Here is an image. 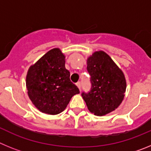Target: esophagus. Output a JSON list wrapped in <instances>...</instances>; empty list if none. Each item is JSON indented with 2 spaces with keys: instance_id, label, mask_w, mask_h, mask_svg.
I'll return each mask as SVG.
<instances>
[{
  "instance_id": "esophagus-1",
  "label": "esophagus",
  "mask_w": 151,
  "mask_h": 151,
  "mask_svg": "<svg viewBox=\"0 0 151 151\" xmlns=\"http://www.w3.org/2000/svg\"><path fill=\"white\" fill-rule=\"evenodd\" d=\"M76 85L77 87L78 88V89H79V91H81V82H77Z\"/></svg>"
}]
</instances>
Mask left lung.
<instances>
[{"instance_id":"obj_1","label":"left lung","mask_w":151,"mask_h":151,"mask_svg":"<svg viewBox=\"0 0 151 151\" xmlns=\"http://www.w3.org/2000/svg\"><path fill=\"white\" fill-rule=\"evenodd\" d=\"M87 70L91 88L88 93L82 92V96L89 111L101 116L115 110L122 103L126 89L122 70L102 50L88 58Z\"/></svg>"}]
</instances>
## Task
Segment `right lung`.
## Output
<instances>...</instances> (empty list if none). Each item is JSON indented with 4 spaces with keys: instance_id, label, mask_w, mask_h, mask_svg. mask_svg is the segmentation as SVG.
<instances>
[{
    "instance_id": "1",
    "label": "right lung",
    "mask_w": 151,
    "mask_h": 151,
    "mask_svg": "<svg viewBox=\"0 0 151 151\" xmlns=\"http://www.w3.org/2000/svg\"><path fill=\"white\" fill-rule=\"evenodd\" d=\"M69 76L61 50H49L28 70L26 88L29 99L42 113L50 115L60 113L72 97L79 93Z\"/></svg>"
}]
</instances>
